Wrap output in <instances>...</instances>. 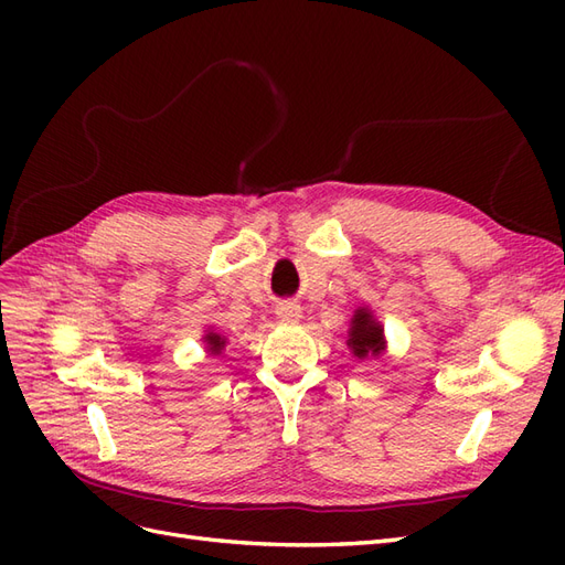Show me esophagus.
<instances>
[{"label":"esophagus","mask_w":565,"mask_h":565,"mask_svg":"<svg viewBox=\"0 0 565 565\" xmlns=\"http://www.w3.org/2000/svg\"><path fill=\"white\" fill-rule=\"evenodd\" d=\"M276 313L285 322H295V320L301 318V309H299V303H295V301H282L276 309Z\"/></svg>","instance_id":"1"}]
</instances>
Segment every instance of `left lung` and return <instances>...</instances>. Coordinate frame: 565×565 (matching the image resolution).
<instances>
[{
  "instance_id": "left-lung-1",
  "label": "left lung",
  "mask_w": 565,
  "mask_h": 565,
  "mask_svg": "<svg viewBox=\"0 0 565 565\" xmlns=\"http://www.w3.org/2000/svg\"><path fill=\"white\" fill-rule=\"evenodd\" d=\"M349 347L355 358H374L380 355L384 341H382V324L374 322L372 313L365 309H358L351 320L349 332Z\"/></svg>"
}]
</instances>
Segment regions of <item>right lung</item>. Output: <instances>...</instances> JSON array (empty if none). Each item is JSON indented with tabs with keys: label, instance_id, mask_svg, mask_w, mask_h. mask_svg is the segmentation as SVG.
<instances>
[{
	"label": "right lung",
	"instance_id": "right-lung-1",
	"mask_svg": "<svg viewBox=\"0 0 565 565\" xmlns=\"http://www.w3.org/2000/svg\"><path fill=\"white\" fill-rule=\"evenodd\" d=\"M204 339H207V344H210V351L216 355V353H221V349H224V344H226V341L224 339H221L218 334H214V332H210L207 337H204Z\"/></svg>",
	"mask_w": 565,
	"mask_h": 565
}]
</instances>
